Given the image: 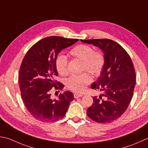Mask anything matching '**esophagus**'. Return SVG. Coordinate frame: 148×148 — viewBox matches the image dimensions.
Wrapping results in <instances>:
<instances>
[{
  "label": "esophagus",
  "instance_id": "esophagus-1",
  "mask_svg": "<svg viewBox=\"0 0 148 148\" xmlns=\"http://www.w3.org/2000/svg\"><path fill=\"white\" fill-rule=\"evenodd\" d=\"M82 96H83V95H82V94H78V93H75V94H74V97L75 98H80V97H82Z\"/></svg>",
  "mask_w": 148,
  "mask_h": 148
}]
</instances>
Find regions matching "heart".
<instances>
[{"mask_svg":"<svg viewBox=\"0 0 148 148\" xmlns=\"http://www.w3.org/2000/svg\"><path fill=\"white\" fill-rule=\"evenodd\" d=\"M70 54L83 62V69L87 70L93 75L100 73L103 68L105 59L100 51H94L93 48L87 45H78L70 51ZM68 61L65 55L58 56L56 60V66L59 74L66 76L69 73ZM92 82V77L87 73L72 75L66 81V86L74 92H82Z\"/></svg>","mask_w":148,"mask_h":148,"instance_id":"1","label":"heart"}]
</instances>
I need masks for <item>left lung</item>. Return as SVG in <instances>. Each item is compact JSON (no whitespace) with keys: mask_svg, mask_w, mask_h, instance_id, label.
<instances>
[{"mask_svg":"<svg viewBox=\"0 0 148 148\" xmlns=\"http://www.w3.org/2000/svg\"><path fill=\"white\" fill-rule=\"evenodd\" d=\"M97 47L103 53L105 62L100 76L91 85L92 89L103 92L94 96L93 103L87 114L94 121L109 123L124 113L133 98L136 74L132 60L119 44L111 39L82 40Z\"/></svg>","mask_w":148,"mask_h":148,"instance_id":"8db88e82","label":"left lung"}]
</instances>
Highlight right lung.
<instances>
[{
  "mask_svg": "<svg viewBox=\"0 0 148 148\" xmlns=\"http://www.w3.org/2000/svg\"><path fill=\"white\" fill-rule=\"evenodd\" d=\"M77 39L50 36L40 40L26 53L19 69V88L24 104L32 116L44 122H56L65 116L74 95L65 91L58 100L50 98V90L63 89L56 82V60L64 48L78 41ZM58 83V86L56 85Z\"/></svg>",
  "mask_w": 148,
  "mask_h": 148,
  "instance_id": "right-lung-1",
  "label": "right lung"
}]
</instances>
